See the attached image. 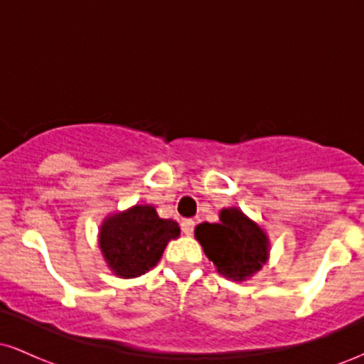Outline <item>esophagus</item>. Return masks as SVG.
Returning <instances> with one entry per match:
<instances>
[{"mask_svg":"<svg viewBox=\"0 0 364 364\" xmlns=\"http://www.w3.org/2000/svg\"><path fill=\"white\" fill-rule=\"evenodd\" d=\"M195 229V220L193 219H183L181 220V231L185 232V235L190 236L191 232H193Z\"/></svg>","mask_w":364,"mask_h":364,"instance_id":"1","label":"esophagus"}]
</instances>
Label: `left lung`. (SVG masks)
Segmentation results:
<instances>
[{
    "label": "left lung",
    "instance_id": "8db88e82",
    "mask_svg": "<svg viewBox=\"0 0 364 364\" xmlns=\"http://www.w3.org/2000/svg\"><path fill=\"white\" fill-rule=\"evenodd\" d=\"M195 236L219 274L232 281H245L267 262L265 232L237 208H224L219 224L196 225Z\"/></svg>",
    "mask_w": 364,
    "mask_h": 364
}]
</instances>
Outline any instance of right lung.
<instances>
[{
  "label": "right lung",
  "instance_id": "1",
  "mask_svg": "<svg viewBox=\"0 0 364 364\" xmlns=\"http://www.w3.org/2000/svg\"><path fill=\"white\" fill-rule=\"evenodd\" d=\"M178 236L176 220L161 219L154 207L135 205L104 220L99 245L112 272L132 279L152 269Z\"/></svg>",
  "mask_w": 364,
  "mask_h": 364
}]
</instances>
